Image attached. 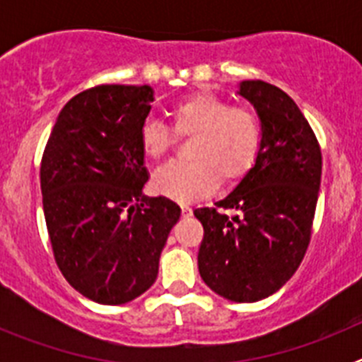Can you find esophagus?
Segmentation results:
<instances>
[{"label": "esophagus", "instance_id": "34e87169", "mask_svg": "<svg viewBox=\"0 0 362 362\" xmlns=\"http://www.w3.org/2000/svg\"><path fill=\"white\" fill-rule=\"evenodd\" d=\"M181 214H183L185 217L192 216V209H190V206H187V204H183V206H181Z\"/></svg>", "mask_w": 362, "mask_h": 362}]
</instances>
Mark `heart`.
Wrapping results in <instances>:
<instances>
[{"instance_id":"heart-1","label":"heart","mask_w":362,"mask_h":362,"mask_svg":"<svg viewBox=\"0 0 362 362\" xmlns=\"http://www.w3.org/2000/svg\"><path fill=\"white\" fill-rule=\"evenodd\" d=\"M179 136H196L188 163H168L152 177L156 194L177 203H190L209 196L226 183H238L254 168L263 148V124L248 108L232 107L214 94H197L172 110ZM139 143L150 159L170 152L175 134L158 117H146L139 129Z\"/></svg>"}]
</instances>
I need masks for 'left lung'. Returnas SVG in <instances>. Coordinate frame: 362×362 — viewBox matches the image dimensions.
<instances>
[{
	"instance_id": "obj_1",
	"label": "left lung",
	"mask_w": 362,
	"mask_h": 362,
	"mask_svg": "<svg viewBox=\"0 0 362 362\" xmlns=\"http://www.w3.org/2000/svg\"><path fill=\"white\" fill-rule=\"evenodd\" d=\"M263 124L257 161L219 209H197L204 228L197 267L210 290L235 303L276 293L296 274L312 233L322 158L315 134L286 92L264 81H241Z\"/></svg>"
}]
</instances>
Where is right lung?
Returning a JSON list of instances; mask_svg holds the SVG:
<instances>
[{
	"mask_svg": "<svg viewBox=\"0 0 362 362\" xmlns=\"http://www.w3.org/2000/svg\"><path fill=\"white\" fill-rule=\"evenodd\" d=\"M148 85H101L72 98L41 159L43 212L56 263L99 305H124L150 288L181 209L148 197L139 129Z\"/></svg>",
	"mask_w": 362,
	"mask_h": 362,
	"instance_id": "right-lung-1",
	"label": "right lung"
}]
</instances>
